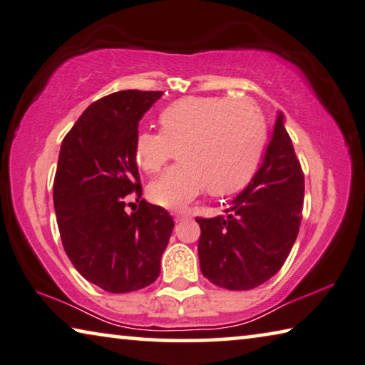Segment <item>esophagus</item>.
I'll list each match as a JSON object with an SVG mask.
<instances>
[{"label":"esophagus","mask_w":365,"mask_h":365,"mask_svg":"<svg viewBox=\"0 0 365 365\" xmlns=\"http://www.w3.org/2000/svg\"><path fill=\"white\" fill-rule=\"evenodd\" d=\"M173 215H175V222L176 223L182 222V220H187V218H189L187 212H173Z\"/></svg>","instance_id":"34e87169"}]
</instances>
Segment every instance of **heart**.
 <instances>
[{
	"label": "heart",
	"mask_w": 365,
	"mask_h": 365,
	"mask_svg": "<svg viewBox=\"0 0 365 365\" xmlns=\"http://www.w3.org/2000/svg\"><path fill=\"white\" fill-rule=\"evenodd\" d=\"M161 133L142 130L135 161L148 175L163 170L173 150L181 165L148 186V197L166 209H181L209 186L212 195H228L246 186L266 145V120L250 101L189 96L160 114Z\"/></svg>",
	"instance_id": "1"
}]
</instances>
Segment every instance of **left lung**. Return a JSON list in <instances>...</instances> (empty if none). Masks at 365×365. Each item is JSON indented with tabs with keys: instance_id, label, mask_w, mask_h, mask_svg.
Returning a JSON list of instances; mask_svg holds the SVG:
<instances>
[{
	"instance_id": "obj_1",
	"label": "left lung",
	"mask_w": 365,
	"mask_h": 365,
	"mask_svg": "<svg viewBox=\"0 0 365 365\" xmlns=\"http://www.w3.org/2000/svg\"><path fill=\"white\" fill-rule=\"evenodd\" d=\"M304 205V173L285 115L277 112L264 156L225 214L195 218L200 271L228 290H250L271 279L295 243Z\"/></svg>"
}]
</instances>
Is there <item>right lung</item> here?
Wrapping results in <instances>:
<instances>
[{
    "label": "right lung",
    "mask_w": 365,
    "mask_h": 365,
    "mask_svg": "<svg viewBox=\"0 0 365 365\" xmlns=\"http://www.w3.org/2000/svg\"><path fill=\"white\" fill-rule=\"evenodd\" d=\"M161 96L127 89L101 98L61 142L53 181L61 243L76 271L106 292H133L155 282L175 228L163 207L145 199L132 214L125 210L128 194L142 195L138 122Z\"/></svg>",
    "instance_id": "obj_1"
}]
</instances>
